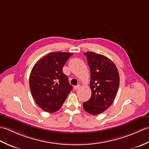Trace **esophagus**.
<instances>
[{"label": "esophagus", "instance_id": "34e87169", "mask_svg": "<svg viewBox=\"0 0 149 149\" xmlns=\"http://www.w3.org/2000/svg\"><path fill=\"white\" fill-rule=\"evenodd\" d=\"M80 88H81V86H80L79 84H78V85H77V86H74V90H77L79 89Z\"/></svg>", "mask_w": 149, "mask_h": 149}]
</instances>
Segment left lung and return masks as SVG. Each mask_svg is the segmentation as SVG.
Instances as JSON below:
<instances>
[{
	"label": "left lung",
	"mask_w": 149,
	"mask_h": 149,
	"mask_svg": "<svg viewBox=\"0 0 149 149\" xmlns=\"http://www.w3.org/2000/svg\"><path fill=\"white\" fill-rule=\"evenodd\" d=\"M90 69L91 96L83 103L84 110L93 115L103 113L115 100L120 84L119 73L106 56L93 52H84Z\"/></svg>",
	"instance_id": "8db88e82"
}]
</instances>
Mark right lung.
<instances>
[{
	"mask_svg": "<svg viewBox=\"0 0 149 149\" xmlns=\"http://www.w3.org/2000/svg\"><path fill=\"white\" fill-rule=\"evenodd\" d=\"M72 54L70 52H50L38 60L31 70V93L38 106L45 111H58L72 90L67 76L63 72V66Z\"/></svg>",
	"mask_w": 149,
	"mask_h": 149,
	"instance_id": "obj_1",
	"label": "right lung"
}]
</instances>
